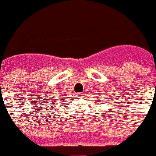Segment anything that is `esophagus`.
Returning <instances> with one entry per match:
<instances>
[{
  "mask_svg": "<svg viewBox=\"0 0 156 156\" xmlns=\"http://www.w3.org/2000/svg\"><path fill=\"white\" fill-rule=\"evenodd\" d=\"M82 94H78L77 95V98H82Z\"/></svg>",
  "mask_w": 156,
  "mask_h": 156,
  "instance_id": "obj_1",
  "label": "esophagus"
}]
</instances>
